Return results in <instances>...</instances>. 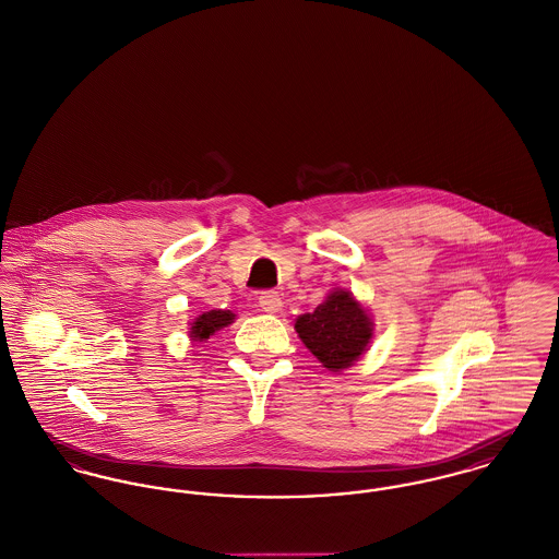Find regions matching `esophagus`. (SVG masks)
Returning a JSON list of instances; mask_svg holds the SVG:
<instances>
[{
	"instance_id": "esophagus-1",
	"label": "esophagus",
	"mask_w": 559,
	"mask_h": 559,
	"mask_svg": "<svg viewBox=\"0 0 559 559\" xmlns=\"http://www.w3.org/2000/svg\"><path fill=\"white\" fill-rule=\"evenodd\" d=\"M282 305H284L282 297L273 290H266L259 297V307L264 313H277V311H282Z\"/></svg>"
}]
</instances>
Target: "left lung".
<instances>
[{
	"label": "left lung",
	"mask_w": 559,
	"mask_h": 559,
	"mask_svg": "<svg viewBox=\"0 0 559 559\" xmlns=\"http://www.w3.org/2000/svg\"><path fill=\"white\" fill-rule=\"evenodd\" d=\"M295 331L324 369L341 372L369 349L374 322L352 290L333 288L311 313L298 316Z\"/></svg>",
	"instance_id": "1"
}]
</instances>
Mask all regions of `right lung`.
Masks as SVG:
<instances>
[{"mask_svg": "<svg viewBox=\"0 0 559 559\" xmlns=\"http://www.w3.org/2000/svg\"><path fill=\"white\" fill-rule=\"evenodd\" d=\"M233 322H235V313L228 309L203 311L199 318H194L188 324V336H190V341H207L214 333L223 331Z\"/></svg>", "mask_w": 559, "mask_h": 559, "instance_id": "add662e5", "label": "right lung"}]
</instances>
